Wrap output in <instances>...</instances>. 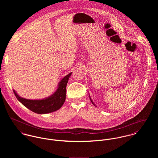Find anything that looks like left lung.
<instances>
[{
  "label": "left lung",
  "instance_id": "obj_1",
  "mask_svg": "<svg viewBox=\"0 0 158 158\" xmlns=\"http://www.w3.org/2000/svg\"><path fill=\"white\" fill-rule=\"evenodd\" d=\"M89 98H90V101H91V102H92V104H93V105H94V106H95V104H94V102H92V99H91V98H90V95H89Z\"/></svg>",
  "mask_w": 158,
  "mask_h": 158
}]
</instances>
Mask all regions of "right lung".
<instances>
[{"instance_id":"right-lung-1","label":"right lung","mask_w":158,"mask_h":158,"mask_svg":"<svg viewBox=\"0 0 158 158\" xmlns=\"http://www.w3.org/2000/svg\"><path fill=\"white\" fill-rule=\"evenodd\" d=\"M72 72L59 83L58 88L50 96L40 100H30L20 97L13 89L17 99L26 108L37 114H47L58 110L64 104L66 96V86Z\"/></svg>"}]
</instances>
